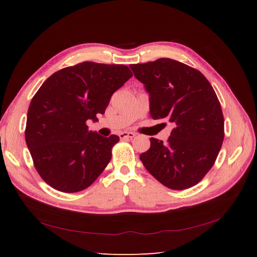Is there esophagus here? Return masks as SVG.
Instances as JSON below:
<instances>
[{
  "label": "esophagus",
  "mask_w": 257,
  "mask_h": 257,
  "mask_svg": "<svg viewBox=\"0 0 257 257\" xmlns=\"http://www.w3.org/2000/svg\"><path fill=\"white\" fill-rule=\"evenodd\" d=\"M120 139H133L136 137V134L132 132H123L119 134Z\"/></svg>",
  "instance_id": "34e87169"
}]
</instances>
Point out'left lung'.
Here are the masks:
<instances>
[{"mask_svg":"<svg viewBox=\"0 0 257 257\" xmlns=\"http://www.w3.org/2000/svg\"><path fill=\"white\" fill-rule=\"evenodd\" d=\"M130 68L149 92L151 117L173 127L165 144L150 138V149L140 160L165 187L192 188L211 170L224 139V118L214 89L198 69L170 58Z\"/></svg>","mask_w":257,"mask_h":257,"instance_id":"left-lung-1","label":"left lung"}]
</instances>
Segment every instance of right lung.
I'll return each mask as SVG.
<instances>
[{
    "label": "right lung",
    "mask_w": 257,
    "mask_h": 257,
    "mask_svg": "<svg viewBox=\"0 0 257 257\" xmlns=\"http://www.w3.org/2000/svg\"><path fill=\"white\" fill-rule=\"evenodd\" d=\"M132 77L124 65L84 62L43 83L27 111L25 141L36 171L48 185L65 193L79 192L105 170L119 137H101L86 122L105 113L113 92Z\"/></svg>",
    "instance_id": "right-lung-1"
}]
</instances>
